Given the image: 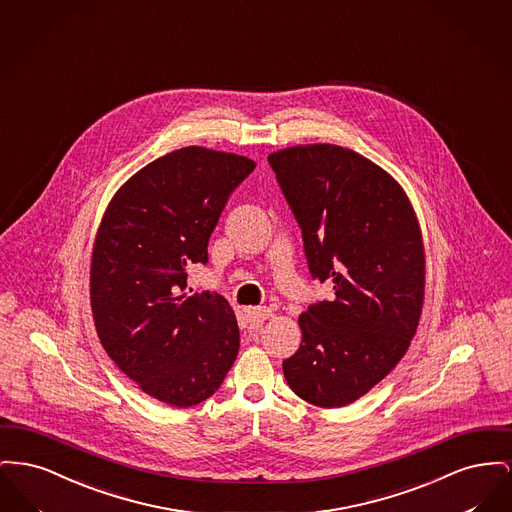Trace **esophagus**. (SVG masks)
<instances>
[{"label": "esophagus", "mask_w": 512, "mask_h": 512, "mask_svg": "<svg viewBox=\"0 0 512 512\" xmlns=\"http://www.w3.org/2000/svg\"><path fill=\"white\" fill-rule=\"evenodd\" d=\"M244 312H246L248 322L254 323V325L266 322L271 316V308H268V306H254V308H246Z\"/></svg>", "instance_id": "34e87169"}]
</instances>
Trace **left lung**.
<instances>
[{"instance_id": "8db88e82", "label": "left lung", "mask_w": 512, "mask_h": 512, "mask_svg": "<svg viewBox=\"0 0 512 512\" xmlns=\"http://www.w3.org/2000/svg\"><path fill=\"white\" fill-rule=\"evenodd\" d=\"M302 231L312 279L329 300L300 314V349L283 360L306 403H354L387 376L416 333L424 302L418 219L376 163L333 144L293 146L268 158Z\"/></svg>"}]
</instances>
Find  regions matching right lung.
Here are the masks:
<instances>
[{"instance_id":"obj_1","label":"right lung","mask_w":512,"mask_h":512,"mask_svg":"<svg viewBox=\"0 0 512 512\" xmlns=\"http://www.w3.org/2000/svg\"><path fill=\"white\" fill-rule=\"evenodd\" d=\"M254 167L198 146L175 150L133 175L102 219L90 271L98 337L111 360L162 403L206 401L239 354L229 302L210 291L189 295L187 268L208 264L219 216Z\"/></svg>"}]
</instances>
